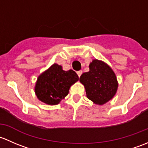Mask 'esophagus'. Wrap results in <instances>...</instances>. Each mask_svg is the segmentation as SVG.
<instances>
[{"mask_svg":"<svg viewBox=\"0 0 148 148\" xmlns=\"http://www.w3.org/2000/svg\"><path fill=\"white\" fill-rule=\"evenodd\" d=\"M82 73H83V71H77V75H78L79 77H80V75H81Z\"/></svg>","mask_w":148,"mask_h":148,"instance_id":"34e87169","label":"esophagus"}]
</instances>
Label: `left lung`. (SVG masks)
Listing matches in <instances>:
<instances>
[{
	"instance_id": "8db88e82",
	"label": "left lung",
	"mask_w": 148,
	"mask_h": 148,
	"mask_svg": "<svg viewBox=\"0 0 148 148\" xmlns=\"http://www.w3.org/2000/svg\"><path fill=\"white\" fill-rule=\"evenodd\" d=\"M90 71L80 77L84 85L87 97L96 105H103L115 95L118 83L112 68L104 62L95 59L89 65Z\"/></svg>"
}]
</instances>
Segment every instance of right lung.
<instances>
[{"instance_id": "1", "label": "right lung", "mask_w": 148, "mask_h": 148, "mask_svg": "<svg viewBox=\"0 0 148 148\" xmlns=\"http://www.w3.org/2000/svg\"><path fill=\"white\" fill-rule=\"evenodd\" d=\"M79 77L73 70L63 71L61 65L54 63L38 77L35 92L38 100L48 105H57L65 98L73 84Z\"/></svg>"}]
</instances>
